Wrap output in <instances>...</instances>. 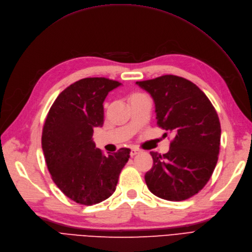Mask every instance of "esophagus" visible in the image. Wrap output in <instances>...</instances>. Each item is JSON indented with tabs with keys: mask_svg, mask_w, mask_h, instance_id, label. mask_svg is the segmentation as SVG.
Returning <instances> with one entry per match:
<instances>
[{
	"mask_svg": "<svg viewBox=\"0 0 252 252\" xmlns=\"http://www.w3.org/2000/svg\"><path fill=\"white\" fill-rule=\"evenodd\" d=\"M137 154H139V151L137 149H131V151H130V156H131V157H133Z\"/></svg>",
	"mask_w": 252,
	"mask_h": 252,
	"instance_id": "34e87169",
	"label": "esophagus"
}]
</instances>
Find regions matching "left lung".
Here are the masks:
<instances>
[{
  "label": "left lung",
  "instance_id": "obj_1",
  "mask_svg": "<svg viewBox=\"0 0 252 252\" xmlns=\"http://www.w3.org/2000/svg\"><path fill=\"white\" fill-rule=\"evenodd\" d=\"M155 104L159 127L175 134L168 152H151L153 166L145 175L156 196L179 202L196 194L216 166L221 128L212 103L197 86L176 75L136 82Z\"/></svg>",
  "mask_w": 252,
  "mask_h": 252
}]
</instances>
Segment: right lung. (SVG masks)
<instances>
[{
  "label": "right lung",
  "instance_id": "add662e5",
  "mask_svg": "<svg viewBox=\"0 0 252 252\" xmlns=\"http://www.w3.org/2000/svg\"><path fill=\"white\" fill-rule=\"evenodd\" d=\"M121 83L104 77L77 80L50 107L42 131L45 162L56 185L77 204L92 206L112 195L130 150L103 155L92 136L103 125V101Z\"/></svg>",
  "mask_w": 252,
  "mask_h": 252
}]
</instances>
